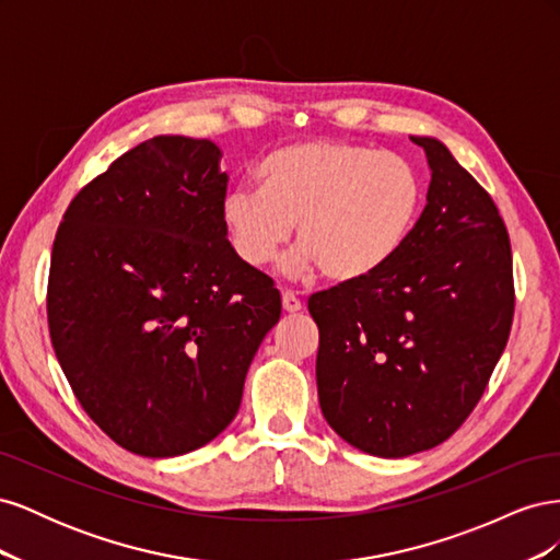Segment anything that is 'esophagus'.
Returning a JSON list of instances; mask_svg holds the SVG:
<instances>
[{
    "instance_id": "1",
    "label": "esophagus",
    "mask_w": 560,
    "mask_h": 560,
    "mask_svg": "<svg viewBox=\"0 0 560 560\" xmlns=\"http://www.w3.org/2000/svg\"><path fill=\"white\" fill-rule=\"evenodd\" d=\"M282 308H284V313H299V311H303V303L294 292L284 290L282 292Z\"/></svg>"
}]
</instances>
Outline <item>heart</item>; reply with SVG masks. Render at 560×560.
Returning a JSON list of instances; mask_svg holds the SVG:
<instances>
[{"instance_id": "1", "label": "heart", "mask_w": 560, "mask_h": 560, "mask_svg": "<svg viewBox=\"0 0 560 560\" xmlns=\"http://www.w3.org/2000/svg\"><path fill=\"white\" fill-rule=\"evenodd\" d=\"M261 189L235 186L222 202L233 252L264 266L292 238L290 276L322 268L334 282L378 273L397 257L420 210L416 167L397 154L352 142L282 147L259 167Z\"/></svg>"}]
</instances>
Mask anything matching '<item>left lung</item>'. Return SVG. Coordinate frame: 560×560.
Returning a JSON list of instances; mask_svg holds the SVG:
<instances>
[{
	"instance_id": "left-lung-1",
	"label": "left lung",
	"mask_w": 560,
	"mask_h": 560,
	"mask_svg": "<svg viewBox=\"0 0 560 560\" xmlns=\"http://www.w3.org/2000/svg\"><path fill=\"white\" fill-rule=\"evenodd\" d=\"M428 206L397 257L308 299L322 413L348 444L434 448L483 397L512 331V245L493 198L432 138Z\"/></svg>"
}]
</instances>
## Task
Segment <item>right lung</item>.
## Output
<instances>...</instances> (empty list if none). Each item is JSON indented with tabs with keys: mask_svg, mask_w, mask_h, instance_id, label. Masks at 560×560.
<instances>
[{
	"mask_svg": "<svg viewBox=\"0 0 560 560\" xmlns=\"http://www.w3.org/2000/svg\"><path fill=\"white\" fill-rule=\"evenodd\" d=\"M210 140L159 135L72 198L50 252L46 315L81 409L144 457L196 451L238 413L280 292L233 252L229 175Z\"/></svg>",
	"mask_w": 560,
	"mask_h": 560,
	"instance_id": "1",
	"label": "right lung"
}]
</instances>
